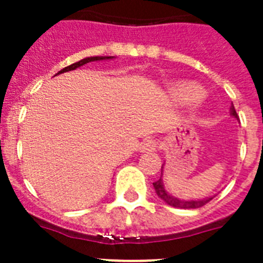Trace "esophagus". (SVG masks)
<instances>
[{
	"label": "esophagus",
	"mask_w": 263,
	"mask_h": 263,
	"mask_svg": "<svg viewBox=\"0 0 263 263\" xmlns=\"http://www.w3.org/2000/svg\"><path fill=\"white\" fill-rule=\"evenodd\" d=\"M158 146V142L156 140H146L144 141L140 146L141 152H153L156 151Z\"/></svg>",
	"instance_id": "1"
}]
</instances>
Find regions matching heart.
I'll return each instance as SVG.
<instances>
[{"label": "heart", "mask_w": 263, "mask_h": 263, "mask_svg": "<svg viewBox=\"0 0 263 263\" xmlns=\"http://www.w3.org/2000/svg\"><path fill=\"white\" fill-rule=\"evenodd\" d=\"M175 95L184 103H194L203 97V90L195 84H183L176 88Z\"/></svg>", "instance_id": "1"}]
</instances>
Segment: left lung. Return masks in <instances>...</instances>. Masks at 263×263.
<instances>
[{"label":"left lung","instance_id":"left-lung-1","mask_svg":"<svg viewBox=\"0 0 263 263\" xmlns=\"http://www.w3.org/2000/svg\"><path fill=\"white\" fill-rule=\"evenodd\" d=\"M231 116H234L235 118H238V114L235 111V107L234 105L231 106ZM161 171H162V166H161ZM153 186H155L156 190V194H157L158 197H161L162 200L165 201L166 204L172 205V207L176 208H200L203 205H205L210 200H212V197H208V199H203V200H190V201H185V200H179V199H176V197L171 196V195L166 194V191L164 190V185H162V180L161 177L153 183Z\"/></svg>","mask_w":263,"mask_h":263}]
</instances>
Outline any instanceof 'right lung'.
<instances>
[{
  "label": "right lung",
  "instance_id": "right-lung-1",
  "mask_svg": "<svg viewBox=\"0 0 263 263\" xmlns=\"http://www.w3.org/2000/svg\"><path fill=\"white\" fill-rule=\"evenodd\" d=\"M111 56H92V58H86V59H82L80 62L73 63L71 66L66 67V68H63L62 71H59L58 73H63V72H67V71H71V69H75L80 66H84V64H87L90 62H95V60H103V59H110Z\"/></svg>",
  "mask_w": 263,
  "mask_h": 263
}]
</instances>
